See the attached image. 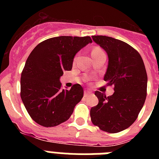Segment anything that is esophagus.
<instances>
[{"mask_svg":"<svg viewBox=\"0 0 159 159\" xmlns=\"http://www.w3.org/2000/svg\"><path fill=\"white\" fill-rule=\"evenodd\" d=\"M91 93H92V92H90L89 90H88V89L84 90V95H85V96H88V95H89Z\"/></svg>","mask_w":159,"mask_h":159,"instance_id":"obj_1","label":"esophagus"}]
</instances>
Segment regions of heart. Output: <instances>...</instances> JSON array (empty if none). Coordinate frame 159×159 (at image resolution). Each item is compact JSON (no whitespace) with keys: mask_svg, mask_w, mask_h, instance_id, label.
Here are the masks:
<instances>
[{"mask_svg":"<svg viewBox=\"0 0 159 159\" xmlns=\"http://www.w3.org/2000/svg\"><path fill=\"white\" fill-rule=\"evenodd\" d=\"M101 52H102V50H101L99 48H95L92 50V55H94V54H97V53H99Z\"/></svg>","mask_w":159,"mask_h":159,"instance_id":"b5f03b06","label":"heart"}]
</instances>
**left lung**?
<instances>
[{"instance_id":"8db88e82","label":"left lung","mask_w":159,"mask_h":159,"mask_svg":"<svg viewBox=\"0 0 159 159\" xmlns=\"http://www.w3.org/2000/svg\"><path fill=\"white\" fill-rule=\"evenodd\" d=\"M92 40L107 52V69L104 80L115 92L106 97L95 92L99 99L90 115L94 125L108 133L128 128L137 119L147 97V75L139 53L128 43L106 36H92Z\"/></svg>"}]
</instances>
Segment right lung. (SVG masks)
<instances>
[{"mask_svg":"<svg viewBox=\"0 0 159 159\" xmlns=\"http://www.w3.org/2000/svg\"><path fill=\"white\" fill-rule=\"evenodd\" d=\"M90 43V36H57L40 43L30 53L21 73L20 97L38 124L51 127L67 121L82 99L80 84L61 89L60 79L71 70L76 53Z\"/></svg>","mask_w":159,"mask_h":159,"instance_id":"obj_1","label":"right lung"}]
</instances>
